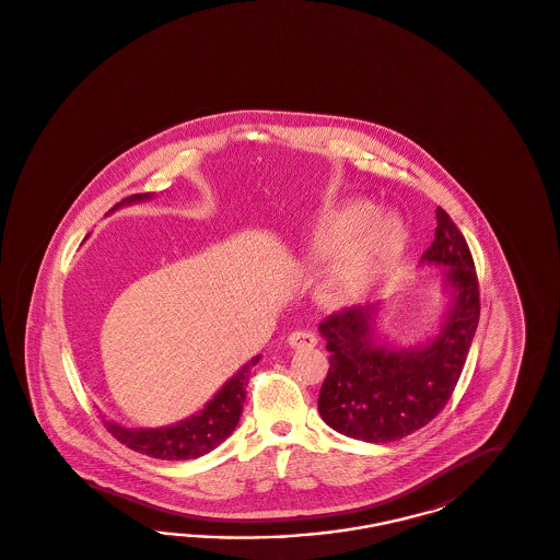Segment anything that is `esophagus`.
Here are the masks:
<instances>
[{"label":"esophagus","mask_w":560,"mask_h":560,"mask_svg":"<svg viewBox=\"0 0 560 560\" xmlns=\"http://www.w3.org/2000/svg\"><path fill=\"white\" fill-rule=\"evenodd\" d=\"M288 343L293 349H312L316 346V337L310 330H293L288 337Z\"/></svg>","instance_id":"obj_1"}]
</instances>
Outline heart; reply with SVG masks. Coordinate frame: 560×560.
<instances>
[{
    "mask_svg": "<svg viewBox=\"0 0 560 560\" xmlns=\"http://www.w3.org/2000/svg\"><path fill=\"white\" fill-rule=\"evenodd\" d=\"M362 198L343 200L318 214L302 240L300 256L325 260L316 275L314 298L320 306L346 308L381 288L399 265L407 233L393 212L377 214Z\"/></svg>",
    "mask_w": 560,
    "mask_h": 560,
    "instance_id": "obj_1",
    "label": "heart"
}]
</instances>
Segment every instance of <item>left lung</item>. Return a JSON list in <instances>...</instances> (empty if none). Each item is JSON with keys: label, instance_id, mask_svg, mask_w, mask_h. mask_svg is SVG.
Masks as SVG:
<instances>
[{"label": "left lung", "instance_id": "8db88e82", "mask_svg": "<svg viewBox=\"0 0 560 560\" xmlns=\"http://www.w3.org/2000/svg\"><path fill=\"white\" fill-rule=\"evenodd\" d=\"M436 237L422 265L443 267L448 306L439 332L416 348H393L378 337V306H351L320 323L328 374L318 411L332 430L366 443H390L434 420L462 376L480 320L474 258L457 225L439 207Z\"/></svg>", "mask_w": 560, "mask_h": 560}]
</instances>
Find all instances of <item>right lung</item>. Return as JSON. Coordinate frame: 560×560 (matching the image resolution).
Returning a JSON list of instances; mask_svg holds the SVG:
<instances>
[{"label": "right lung", "instance_id": "1", "mask_svg": "<svg viewBox=\"0 0 560 560\" xmlns=\"http://www.w3.org/2000/svg\"><path fill=\"white\" fill-rule=\"evenodd\" d=\"M151 196L153 194H135L121 200L117 207L149 200ZM258 360L260 355L252 358L246 366L240 368L232 378L221 386V390L212 397L205 409H200L188 420L165 428H126L116 422H105V428L119 443L154 459L186 462L202 457L214 446L223 443L235 430L246 401V385L250 381V370L258 364Z\"/></svg>", "mask_w": 560, "mask_h": 560}]
</instances>
